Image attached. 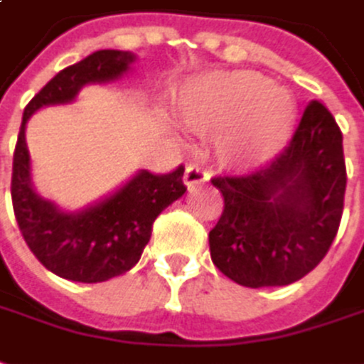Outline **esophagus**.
<instances>
[{
    "instance_id": "esophagus-1",
    "label": "esophagus",
    "mask_w": 364,
    "mask_h": 364,
    "mask_svg": "<svg viewBox=\"0 0 364 364\" xmlns=\"http://www.w3.org/2000/svg\"><path fill=\"white\" fill-rule=\"evenodd\" d=\"M207 179H209V173L203 171L197 163H189V165L185 167L183 181H185V185H187V187H195V185H199V183H205Z\"/></svg>"
}]
</instances>
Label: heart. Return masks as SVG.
<instances>
[{
  "label": "heart",
  "instance_id": "b5f03b06",
  "mask_svg": "<svg viewBox=\"0 0 364 364\" xmlns=\"http://www.w3.org/2000/svg\"><path fill=\"white\" fill-rule=\"evenodd\" d=\"M185 119L193 129L221 133L219 155L227 165L251 169L285 145L295 123V103L253 71L209 73L191 85Z\"/></svg>",
  "mask_w": 364,
  "mask_h": 364
}]
</instances>
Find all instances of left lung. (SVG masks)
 <instances>
[{
	"mask_svg": "<svg viewBox=\"0 0 364 364\" xmlns=\"http://www.w3.org/2000/svg\"><path fill=\"white\" fill-rule=\"evenodd\" d=\"M223 213L209 233L215 267L243 287H283L323 261L338 231L347 187L343 133L311 101L285 149L247 175L211 179Z\"/></svg>",
	"mask_w": 364,
	"mask_h": 364,
	"instance_id": "left-lung-1",
	"label": "left lung"
}]
</instances>
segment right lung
I'll return each instance as SVG.
<instances>
[{
	"label": "right lung",
	"instance_id": "right-lung-1",
	"mask_svg": "<svg viewBox=\"0 0 364 364\" xmlns=\"http://www.w3.org/2000/svg\"><path fill=\"white\" fill-rule=\"evenodd\" d=\"M133 61L135 55L129 51H95L75 65L61 69L23 111L11 173L14 213L37 261L69 281L101 283L127 273L149 243L157 215L187 191L183 185V165L165 175L143 169L119 191L77 213L61 211L31 187L27 119L41 107L73 101L83 85L121 77Z\"/></svg>",
	"mask_w": 364,
	"mask_h": 364
}]
</instances>
